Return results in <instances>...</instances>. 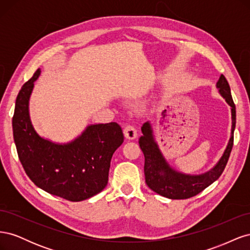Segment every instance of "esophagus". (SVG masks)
Listing matches in <instances>:
<instances>
[{"mask_svg":"<svg viewBox=\"0 0 250 250\" xmlns=\"http://www.w3.org/2000/svg\"><path fill=\"white\" fill-rule=\"evenodd\" d=\"M123 132H124V135H125V138L127 140H134L135 138H137V135H138L137 129H135V128L133 126H131V125L125 126Z\"/></svg>","mask_w":250,"mask_h":250,"instance_id":"1","label":"esophagus"}]
</instances>
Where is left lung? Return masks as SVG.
Returning <instances> with one entry per match:
<instances>
[{
    "instance_id": "obj_1",
    "label": "left lung",
    "mask_w": 250,
    "mask_h": 250,
    "mask_svg": "<svg viewBox=\"0 0 250 250\" xmlns=\"http://www.w3.org/2000/svg\"><path fill=\"white\" fill-rule=\"evenodd\" d=\"M216 87L230 106L231 111V132L222 156L218 163L209 171L191 175L173 169L166 161L162 151L155 141L152 126L150 122L144 123L142 126L143 135L139 140L140 147L145 156V179L147 186L164 197L170 199H187L199 194L204 188L210 186L222 174L226 164H228L230 151L233 145V131L236 127V106L231 98L230 87L228 80L221 75L217 81Z\"/></svg>"
}]
</instances>
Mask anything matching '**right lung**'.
<instances>
[{
  "label": "right lung",
  "mask_w": 250,
  "mask_h": 250,
  "mask_svg": "<svg viewBox=\"0 0 250 250\" xmlns=\"http://www.w3.org/2000/svg\"><path fill=\"white\" fill-rule=\"evenodd\" d=\"M37 70L17 97L12 118L13 139L19 158L34 185L70 201H82L106 187L110 161L122 145V128L116 122L88 125L75 140L59 144L36 132L29 113V100Z\"/></svg>",
  "instance_id": "add662e5"
}]
</instances>
